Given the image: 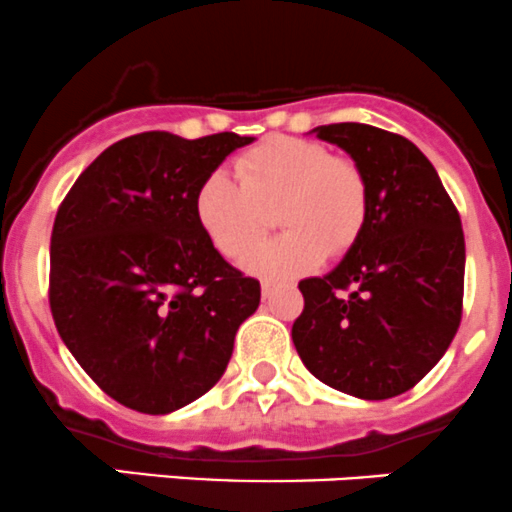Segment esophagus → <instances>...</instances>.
I'll return each instance as SVG.
<instances>
[{"mask_svg":"<svg viewBox=\"0 0 512 512\" xmlns=\"http://www.w3.org/2000/svg\"><path fill=\"white\" fill-rule=\"evenodd\" d=\"M276 286H278V283H276V281H268V278H266V281H261V291H263V296H268V293H271L273 288H276Z\"/></svg>","mask_w":512,"mask_h":512,"instance_id":"1","label":"esophagus"}]
</instances>
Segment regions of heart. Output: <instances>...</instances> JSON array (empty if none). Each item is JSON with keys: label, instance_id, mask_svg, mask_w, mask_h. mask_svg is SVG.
Masks as SVG:
<instances>
[{"label": "heart", "instance_id": "heart-1", "mask_svg": "<svg viewBox=\"0 0 512 512\" xmlns=\"http://www.w3.org/2000/svg\"><path fill=\"white\" fill-rule=\"evenodd\" d=\"M234 179L214 171L194 199L206 239L229 261H244L266 239L271 214L283 234L249 258L261 276H293L323 256L346 254L368 219V181L361 166L326 144L271 136L236 159Z\"/></svg>", "mask_w": 512, "mask_h": 512}]
</instances>
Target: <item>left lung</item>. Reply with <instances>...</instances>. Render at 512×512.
I'll list each match as a JSON object with an SVG mask.
<instances>
[{"mask_svg":"<svg viewBox=\"0 0 512 512\" xmlns=\"http://www.w3.org/2000/svg\"><path fill=\"white\" fill-rule=\"evenodd\" d=\"M368 181V219L343 261L303 278L291 336L303 366L336 391L386 401L443 358L463 313L465 239L438 171L413 141L368 124L316 126Z\"/></svg>","mask_w":512,"mask_h":512,"instance_id":"1","label":"left lung"}]
</instances>
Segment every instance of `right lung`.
<instances>
[{"label":"right lung","mask_w":512,"mask_h":512,"mask_svg":"<svg viewBox=\"0 0 512 512\" xmlns=\"http://www.w3.org/2000/svg\"><path fill=\"white\" fill-rule=\"evenodd\" d=\"M254 136H126L64 196L52 229L49 306L91 381L131 411L164 416L224 376L256 278L224 261L196 221L201 181Z\"/></svg>","instance_id":"right-lung-1"}]
</instances>
